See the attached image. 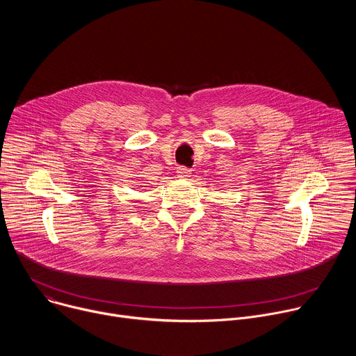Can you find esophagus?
<instances>
[{"label": "esophagus", "mask_w": 356, "mask_h": 356, "mask_svg": "<svg viewBox=\"0 0 356 356\" xmlns=\"http://www.w3.org/2000/svg\"><path fill=\"white\" fill-rule=\"evenodd\" d=\"M177 177L179 179H187L188 176H190V170L187 169V168H184V166H180V168H177Z\"/></svg>", "instance_id": "1"}]
</instances>
